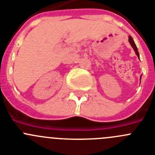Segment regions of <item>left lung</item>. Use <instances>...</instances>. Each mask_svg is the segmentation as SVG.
<instances>
[{
  "label": "left lung",
  "mask_w": 155,
  "mask_h": 155,
  "mask_svg": "<svg viewBox=\"0 0 155 155\" xmlns=\"http://www.w3.org/2000/svg\"><path fill=\"white\" fill-rule=\"evenodd\" d=\"M129 43H130V45H132V48H133L134 51H135V54H137V56H138V58H139V53H138V48H137V46H136V45H135V42H134L133 39H132V38L130 36H129ZM141 77H140V82H141Z\"/></svg>",
  "instance_id": "1"
}]
</instances>
